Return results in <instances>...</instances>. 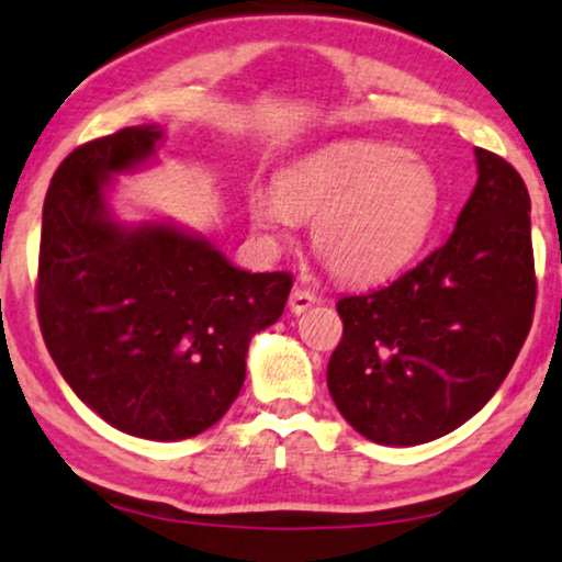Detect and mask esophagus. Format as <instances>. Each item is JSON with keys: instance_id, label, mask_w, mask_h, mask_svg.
Segmentation results:
<instances>
[{"instance_id": "1", "label": "esophagus", "mask_w": 562, "mask_h": 562, "mask_svg": "<svg viewBox=\"0 0 562 562\" xmlns=\"http://www.w3.org/2000/svg\"><path fill=\"white\" fill-rule=\"evenodd\" d=\"M314 303H319V299L306 288H293V293H290V311H293V314H303V311L314 306Z\"/></svg>"}]
</instances>
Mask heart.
Wrapping results in <instances>:
<instances>
[{
    "label": "heart",
    "mask_w": 562,
    "mask_h": 562,
    "mask_svg": "<svg viewBox=\"0 0 562 562\" xmlns=\"http://www.w3.org/2000/svg\"><path fill=\"white\" fill-rule=\"evenodd\" d=\"M437 209L435 170L387 144L324 148L277 175L274 193L248 195L254 227L272 240L311 220V246L348 282L401 269L429 235Z\"/></svg>",
    "instance_id": "b5f03b06"
}]
</instances>
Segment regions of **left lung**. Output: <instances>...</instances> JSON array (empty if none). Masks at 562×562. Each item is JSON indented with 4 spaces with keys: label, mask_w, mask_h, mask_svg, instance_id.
I'll list each match as a JSON object with an SVG mask.
<instances>
[{
    "label": "left lung",
    "mask_w": 562,
    "mask_h": 562,
    "mask_svg": "<svg viewBox=\"0 0 562 562\" xmlns=\"http://www.w3.org/2000/svg\"><path fill=\"white\" fill-rule=\"evenodd\" d=\"M479 180L445 246L387 288L337 301L327 367L342 418L371 442L411 448L469 422L531 329L537 277L520 175L476 148Z\"/></svg>",
    "instance_id": "obj_1"
}]
</instances>
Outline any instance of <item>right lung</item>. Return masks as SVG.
Listing matches in <instances>:
<instances>
[{"instance_id": "obj_1", "label": "right lung", "mask_w": 562, "mask_h": 562, "mask_svg": "<svg viewBox=\"0 0 562 562\" xmlns=\"http://www.w3.org/2000/svg\"><path fill=\"white\" fill-rule=\"evenodd\" d=\"M165 131L138 125L88 140L44 199L36 306L59 374L125 435L188 439L227 414L248 342L285 311L288 272L233 267L172 222L114 220V175L154 159Z\"/></svg>"}]
</instances>
